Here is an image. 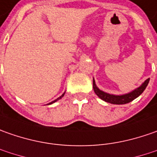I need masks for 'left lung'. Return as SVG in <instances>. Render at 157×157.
<instances>
[{
	"instance_id": "1",
	"label": "left lung",
	"mask_w": 157,
	"mask_h": 157,
	"mask_svg": "<svg viewBox=\"0 0 157 157\" xmlns=\"http://www.w3.org/2000/svg\"><path fill=\"white\" fill-rule=\"evenodd\" d=\"M149 82V78L147 79L139 88L136 89L135 90L129 92V93H128V94H124V95H110V94H108L106 92H103V91L100 90L96 87L94 79H93V89H94L95 94L98 95V97L101 98V100L109 102V103H112V104H126V103H128V102L132 101L133 100H135L136 98H137L138 96L144 91V89H146Z\"/></svg>"
}]
</instances>
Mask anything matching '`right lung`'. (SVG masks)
<instances>
[{
    "label": "right lung",
    "mask_w": 157,
    "mask_h": 157,
    "mask_svg": "<svg viewBox=\"0 0 157 157\" xmlns=\"http://www.w3.org/2000/svg\"><path fill=\"white\" fill-rule=\"evenodd\" d=\"M64 94H65V93H63V94H62V95H61V96H60V97H58V98H57V99H56V100H55V101H52V102H50V103H49V104H52V103H54V102H56V101L60 100V99H61V98H62V96H63V95H64Z\"/></svg>",
    "instance_id": "1"
}]
</instances>
